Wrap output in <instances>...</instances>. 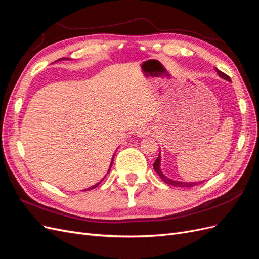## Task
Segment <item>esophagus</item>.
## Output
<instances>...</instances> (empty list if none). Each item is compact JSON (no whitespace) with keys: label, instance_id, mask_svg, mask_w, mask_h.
I'll use <instances>...</instances> for the list:
<instances>
[{"label":"esophagus","instance_id":"obj_1","mask_svg":"<svg viewBox=\"0 0 259 259\" xmlns=\"http://www.w3.org/2000/svg\"><path fill=\"white\" fill-rule=\"evenodd\" d=\"M136 133L138 137H145L146 135L149 134V133H150V131H149L147 127H140L137 130Z\"/></svg>","mask_w":259,"mask_h":259}]
</instances>
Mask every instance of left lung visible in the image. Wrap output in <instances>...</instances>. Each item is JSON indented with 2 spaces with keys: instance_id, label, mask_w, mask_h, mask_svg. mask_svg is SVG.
Segmentation results:
<instances>
[{
  "instance_id": "1",
  "label": "left lung",
  "mask_w": 259,
  "mask_h": 259,
  "mask_svg": "<svg viewBox=\"0 0 259 259\" xmlns=\"http://www.w3.org/2000/svg\"><path fill=\"white\" fill-rule=\"evenodd\" d=\"M215 70H216V72L221 75L222 77H224V79H226V80H228V81H231L230 80V77L227 75V74H225L224 72H222L221 70H218V69H216L215 68ZM160 162H161V158H160V154H159V156H158V159L155 160V162L153 163V168H154V170L156 171V173L159 174V176L161 177V179L163 180L164 183H166V184H168V185H171V186H176V187H186V188H191V187H194V186H197V185H199L200 183H180V182H175V180H171V179H169V178H167V177H165L164 176V174L162 173V170L160 169ZM202 183V182H201Z\"/></svg>"
}]
</instances>
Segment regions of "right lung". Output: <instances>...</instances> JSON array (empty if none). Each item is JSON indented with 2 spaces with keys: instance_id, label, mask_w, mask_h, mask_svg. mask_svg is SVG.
Segmentation results:
<instances>
[{
  "instance_id": "obj_1",
  "label": "right lung",
  "mask_w": 259,
  "mask_h": 259,
  "mask_svg": "<svg viewBox=\"0 0 259 259\" xmlns=\"http://www.w3.org/2000/svg\"><path fill=\"white\" fill-rule=\"evenodd\" d=\"M61 59H67V58H60L59 60H61ZM113 158H114V156H112V161H111V164H110V167L112 166V163H113ZM109 171H110V168H109ZM109 171H108V173H109ZM100 184V182L99 183H97L96 185H94V186H92V187H90V188H88V189H85L84 191H88V190H92V189H94V188H96L98 185Z\"/></svg>"
}]
</instances>
